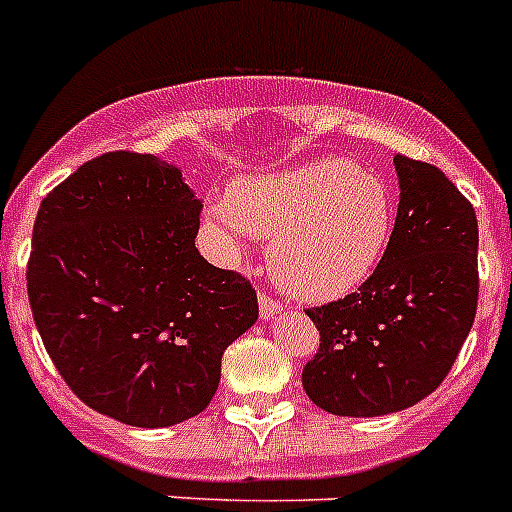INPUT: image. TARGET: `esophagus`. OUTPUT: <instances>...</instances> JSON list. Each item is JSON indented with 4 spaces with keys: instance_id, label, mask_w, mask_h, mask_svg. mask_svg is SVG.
<instances>
[{
    "instance_id": "obj_1",
    "label": "esophagus",
    "mask_w": 512,
    "mask_h": 512,
    "mask_svg": "<svg viewBox=\"0 0 512 512\" xmlns=\"http://www.w3.org/2000/svg\"><path fill=\"white\" fill-rule=\"evenodd\" d=\"M281 310H284V305H281L278 299L268 297V294H260V315H263V318H276Z\"/></svg>"
}]
</instances>
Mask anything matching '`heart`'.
<instances>
[{
  "mask_svg": "<svg viewBox=\"0 0 512 512\" xmlns=\"http://www.w3.org/2000/svg\"><path fill=\"white\" fill-rule=\"evenodd\" d=\"M213 218L228 239L270 242V273L307 302L350 294L381 263L394 207L381 178L347 160H313L284 173L249 178Z\"/></svg>",
  "mask_w": 512,
  "mask_h": 512,
  "instance_id": "b5f03b06",
  "label": "heart"
}]
</instances>
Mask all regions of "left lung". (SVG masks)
<instances>
[{"label": "left lung", "instance_id": "left-lung-1", "mask_svg": "<svg viewBox=\"0 0 512 512\" xmlns=\"http://www.w3.org/2000/svg\"><path fill=\"white\" fill-rule=\"evenodd\" d=\"M400 207L360 289L305 310L321 344L302 371L326 413L373 418L429 397L458 360L479 305L473 205L436 165L394 155Z\"/></svg>", "mask_w": 512, "mask_h": 512}]
</instances>
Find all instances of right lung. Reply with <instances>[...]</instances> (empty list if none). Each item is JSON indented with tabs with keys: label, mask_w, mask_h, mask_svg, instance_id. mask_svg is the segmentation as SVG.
<instances>
[{
	"label": "right lung",
	"mask_w": 512,
	"mask_h": 512,
	"mask_svg": "<svg viewBox=\"0 0 512 512\" xmlns=\"http://www.w3.org/2000/svg\"><path fill=\"white\" fill-rule=\"evenodd\" d=\"M199 213L181 170L128 149L41 199L26 270L41 342L78 400L128 426L202 413L220 357L257 321L249 278L194 247Z\"/></svg>",
	"instance_id": "add662e5"
}]
</instances>
